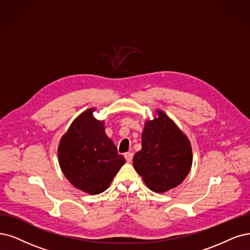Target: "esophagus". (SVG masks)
<instances>
[{"mask_svg":"<svg viewBox=\"0 0 250 250\" xmlns=\"http://www.w3.org/2000/svg\"><path fill=\"white\" fill-rule=\"evenodd\" d=\"M133 155H134L133 152H126V153H125V158L126 160V162L130 163L133 160Z\"/></svg>","mask_w":250,"mask_h":250,"instance_id":"1","label":"esophagus"}]
</instances>
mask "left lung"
I'll return each instance as SVG.
<instances>
[{
	"label": "left lung",
	"instance_id": "left-lung-1",
	"mask_svg": "<svg viewBox=\"0 0 250 250\" xmlns=\"http://www.w3.org/2000/svg\"><path fill=\"white\" fill-rule=\"evenodd\" d=\"M145 123L142 149L133 158L138 174L151 190L165 192L186 179L192 164L191 146L173 120L162 110Z\"/></svg>",
	"mask_w": 250,
	"mask_h": 250
}]
</instances>
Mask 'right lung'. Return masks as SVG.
Here are the masks:
<instances>
[{
	"label": "right lung",
	"instance_id": "obj_1",
	"mask_svg": "<svg viewBox=\"0 0 250 250\" xmlns=\"http://www.w3.org/2000/svg\"><path fill=\"white\" fill-rule=\"evenodd\" d=\"M89 108L70 125L59 145V162L66 178L89 195L103 192L125 160L105 133L104 122Z\"/></svg>",
	"mask_w": 250,
	"mask_h": 250
}]
</instances>
